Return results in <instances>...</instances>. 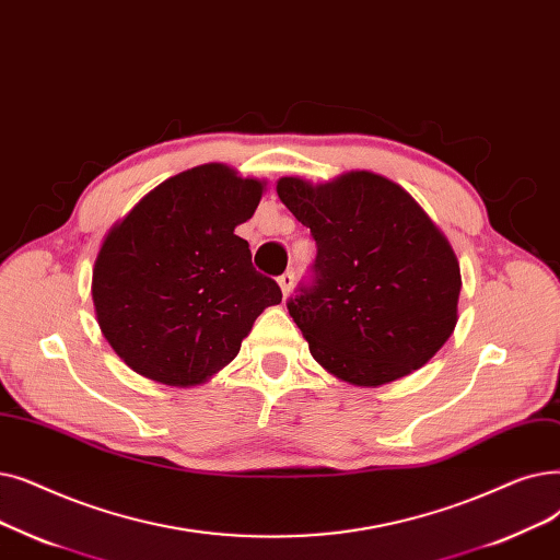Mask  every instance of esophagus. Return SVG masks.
Returning a JSON list of instances; mask_svg holds the SVG:
<instances>
[{
    "label": "esophagus",
    "instance_id": "obj_1",
    "mask_svg": "<svg viewBox=\"0 0 560 560\" xmlns=\"http://www.w3.org/2000/svg\"><path fill=\"white\" fill-rule=\"evenodd\" d=\"M279 285H281L283 298H288V293H290V290H293V285H295V275H293V272H283V275L279 277Z\"/></svg>",
    "mask_w": 560,
    "mask_h": 560
}]
</instances>
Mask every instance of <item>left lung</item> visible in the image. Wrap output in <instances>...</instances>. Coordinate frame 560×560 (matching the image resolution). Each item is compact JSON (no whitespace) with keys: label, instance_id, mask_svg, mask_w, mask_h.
<instances>
[{"label":"left lung","instance_id":"8db88e82","mask_svg":"<svg viewBox=\"0 0 560 560\" xmlns=\"http://www.w3.org/2000/svg\"><path fill=\"white\" fill-rule=\"evenodd\" d=\"M277 194L318 245L313 283L288 302L313 359L354 386L425 366L457 325L462 288L451 242L425 210L373 172L320 185L285 176Z\"/></svg>","mask_w":560,"mask_h":560}]
</instances>
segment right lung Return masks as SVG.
<instances>
[{
	"instance_id": "right-lung-1",
	"label": "right lung",
	"mask_w": 560,
	"mask_h": 560,
	"mask_svg": "<svg viewBox=\"0 0 560 560\" xmlns=\"http://www.w3.org/2000/svg\"><path fill=\"white\" fill-rule=\"evenodd\" d=\"M265 180L210 162L151 189L105 235L91 298L101 331L128 366L160 384L194 386L231 363L258 315L281 302L235 235Z\"/></svg>"
}]
</instances>
